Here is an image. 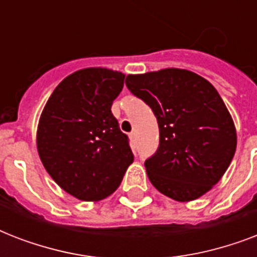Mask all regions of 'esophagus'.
I'll return each instance as SVG.
<instances>
[{"instance_id": "34e87169", "label": "esophagus", "mask_w": 257, "mask_h": 257, "mask_svg": "<svg viewBox=\"0 0 257 257\" xmlns=\"http://www.w3.org/2000/svg\"><path fill=\"white\" fill-rule=\"evenodd\" d=\"M129 139H131V141L135 144V141H136V135H135V132L129 133Z\"/></svg>"}]
</instances>
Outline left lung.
<instances>
[{
  "label": "left lung",
  "mask_w": 257,
  "mask_h": 257,
  "mask_svg": "<svg viewBox=\"0 0 257 257\" xmlns=\"http://www.w3.org/2000/svg\"><path fill=\"white\" fill-rule=\"evenodd\" d=\"M126 88L157 118L159 148L145 160L157 191L191 201L215 185L236 151L232 117L211 82L184 69L126 76Z\"/></svg>",
  "instance_id": "8db88e82"
}]
</instances>
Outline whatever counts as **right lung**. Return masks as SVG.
I'll use <instances>...</instances> for the list:
<instances>
[{"label":"right lung","instance_id":"add662e5","mask_svg":"<svg viewBox=\"0 0 257 257\" xmlns=\"http://www.w3.org/2000/svg\"><path fill=\"white\" fill-rule=\"evenodd\" d=\"M124 78L102 68L78 70L54 89L42 110L37 131L42 164L64 191L84 201L112 195L135 159L110 110Z\"/></svg>","mask_w":257,"mask_h":257}]
</instances>
